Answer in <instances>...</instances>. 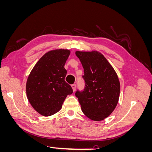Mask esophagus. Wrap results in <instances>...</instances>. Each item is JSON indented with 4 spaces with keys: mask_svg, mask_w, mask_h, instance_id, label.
I'll return each instance as SVG.
<instances>
[{
    "mask_svg": "<svg viewBox=\"0 0 152 152\" xmlns=\"http://www.w3.org/2000/svg\"><path fill=\"white\" fill-rule=\"evenodd\" d=\"M72 89H73V91L74 92L75 91V89H76V84H72Z\"/></svg>",
    "mask_w": 152,
    "mask_h": 152,
    "instance_id": "esophagus-1",
    "label": "esophagus"
}]
</instances>
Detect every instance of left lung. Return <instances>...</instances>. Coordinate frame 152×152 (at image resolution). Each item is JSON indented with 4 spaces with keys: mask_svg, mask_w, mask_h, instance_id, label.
<instances>
[{
    "mask_svg": "<svg viewBox=\"0 0 152 152\" xmlns=\"http://www.w3.org/2000/svg\"><path fill=\"white\" fill-rule=\"evenodd\" d=\"M84 68V91L75 96L82 112L94 121H103L117 107L121 85L116 72L103 55L97 51L75 52Z\"/></svg>",
    "mask_w": 152,
    "mask_h": 152,
    "instance_id": "1",
    "label": "left lung"
}]
</instances>
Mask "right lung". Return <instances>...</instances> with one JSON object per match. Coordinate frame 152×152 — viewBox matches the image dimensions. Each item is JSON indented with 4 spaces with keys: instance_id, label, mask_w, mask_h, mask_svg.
Masks as SVG:
<instances>
[{
    "instance_id": "add662e5",
    "label": "right lung",
    "mask_w": 152,
    "mask_h": 152,
    "mask_svg": "<svg viewBox=\"0 0 152 152\" xmlns=\"http://www.w3.org/2000/svg\"><path fill=\"white\" fill-rule=\"evenodd\" d=\"M70 54L69 49H58L45 53L35 64L27 79L26 93L31 107L41 115L59 112L72 87L65 80L64 68Z\"/></svg>"
}]
</instances>
